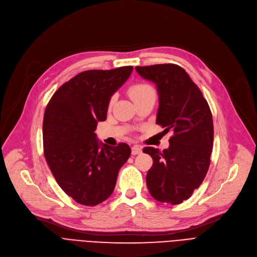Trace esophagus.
Returning a JSON list of instances; mask_svg holds the SVG:
<instances>
[{
	"label": "esophagus",
	"instance_id": "esophagus-1",
	"mask_svg": "<svg viewBox=\"0 0 257 257\" xmlns=\"http://www.w3.org/2000/svg\"><path fill=\"white\" fill-rule=\"evenodd\" d=\"M142 152H143L142 147H139V146L132 147V155H139V154H142Z\"/></svg>",
	"mask_w": 257,
	"mask_h": 257
}]
</instances>
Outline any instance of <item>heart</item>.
<instances>
[{"label":"heart","mask_w":257,"mask_h":257,"mask_svg":"<svg viewBox=\"0 0 257 257\" xmlns=\"http://www.w3.org/2000/svg\"><path fill=\"white\" fill-rule=\"evenodd\" d=\"M128 93H129V96L131 97V99L136 102L137 100L142 99L143 97L149 95V94H153V93H155L153 87L147 83H137V84H134L132 85L129 90H128ZM112 103V99H110L109 101V105Z\"/></svg>","instance_id":"b5f03b06"}]
</instances>
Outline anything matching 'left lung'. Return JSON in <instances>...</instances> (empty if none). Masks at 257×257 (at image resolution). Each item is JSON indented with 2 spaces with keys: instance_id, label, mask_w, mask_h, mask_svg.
I'll return each instance as SVG.
<instances>
[{
  "instance_id": "1",
  "label": "left lung",
  "mask_w": 257,
  "mask_h": 257,
  "mask_svg": "<svg viewBox=\"0 0 257 257\" xmlns=\"http://www.w3.org/2000/svg\"><path fill=\"white\" fill-rule=\"evenodd\" d=\"M135 69L156 84L160 103L156 123L173 133L168 149H144L153 158L147 174L149 192L159 202L180 204L199 188L209 169L214 135L211 110L199 87L179 65Z\"/></svg>"
}]
</instances>
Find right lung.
I'll return each mask as SVG.
<instances>
[{
  "mask_svg": "<svg viewBox=\"0 0 257 257\" xmlns=\"http://www.w3.org/2000/svg\"><path fill=\"white\" fill-rule=\"evenodd\" d=\"M132 66L85 71L61 85L46 106L45 159L62 191L77 203L95 206L113 192L128 145L100 144L94 133L105 121L111 95L129 78Z\"/></svg>",
  "mask_w": 257,
  "mask_h": 257,
  "instance_id": "1",
  "label": "right lung"
}]
</instances>
